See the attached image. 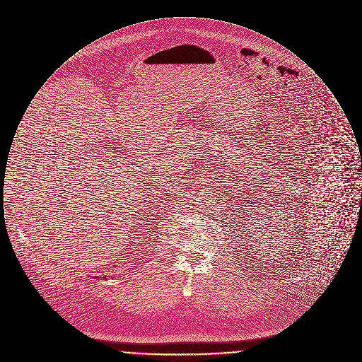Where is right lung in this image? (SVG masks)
I'll return each mask as SVG.
<instances>
[{
	"label": "right lung",
	"instance_id": "1",
	"mask_svg": "<svg viewBox=\"0 0 362 362\" xmlns=\"http://www.w3.org/2000/svg\"><path fill=\"white\" fill-rule=\"evenodd\" d=\"M96 278H98V276H96Z\"/></svg>",
	"mask_w": 362,
	"mask_h": 362
}]
</instances>
